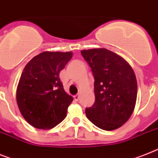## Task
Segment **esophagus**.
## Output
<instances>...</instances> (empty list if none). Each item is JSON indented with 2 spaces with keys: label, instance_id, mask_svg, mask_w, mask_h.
<instances>
[{
  "label": "esophagus",
  "instance_id": "obj_1",
  "mask_svg": "<svg viewBox=\"0 0 158 158\" xmlns=\"http://www.w3.org/2000/svg\"><path fill=\"white\" fill-rule=\"evenodd\" d=\"M73 98H74V100H75L76 102H78L79 99H80V94H77V95L74 96Z\"/></svg>",
  "mask_w": 158,
  "mask_h": 158
}]
</instances>
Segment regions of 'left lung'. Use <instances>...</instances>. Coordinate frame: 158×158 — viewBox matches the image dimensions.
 Instances as JSON below:
<instances>
[{"instance_id": "1", "label": "left lung", "mask_w": 158, "mask_h": 158, "mask_svg": "<svg viewBox=\"0 0 158 158\" xmlns=\"http://www.w3.org/2000/svg\"><path fill=\"white\" fill-rule=\"evenodd\" d=\"M94 76L95 103L85 110L86 117L100 129L111 131L124 125L133 113L137 83L131 65L106 48L81 51Z\"/></svg>"}]
</instances>
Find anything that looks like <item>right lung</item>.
I'll return each mask as SVG.
<instances>
[{
  "label": "right lung",
  "instance_id": "1",
  "mask_svg": "<svg viewBox=\"0 0 158 158\" xmlns=\"http://www.w3.org/2000/svg\"><path fill=\"white\" fill-rule=\"evenodd\" d=\"M72 52H43L27 63L17 87L21 115L34 128L49 129L65 118L72 96L64 91L59 73Z\"/></svg>",
  "mask_w": 158,
  "mask_h": 158
}]
</instances>
